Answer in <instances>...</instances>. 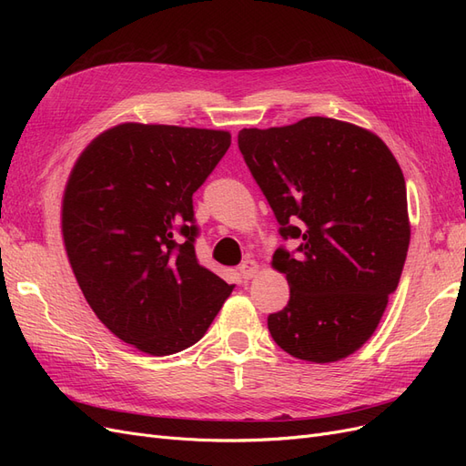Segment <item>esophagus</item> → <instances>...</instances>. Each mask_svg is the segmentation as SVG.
Instances as JSON below:
<instances>
[{
  "label": "esophagus",
  "mask_w": 466,
  "mask_h": 466,
  "mask_svg": "<svg viewBox=\"0 0 466 466\" xmlns=\"http://www.w3.org/2000/svg\"><path fill=\"white\" fill-rule=\"evenodd\" d=\"M238 272H241L243 279H250L258 274V264L255 260H245L241 266H238Z\"/></svg>",
  "instance_id": "obj_1"
}]
</instances>
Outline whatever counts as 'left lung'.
Listing matches in <instances>:
<instances>
[{
    "instance_id": "1",
    "label": "left lung",
    "mask_w": 466,
    "mask_h": 466,
    "mask_svg": "<svg viewBox=\"0 0 466 466\" xmlns=\"http://www.w3.org/2000/svg\"><path fill=\"white\" fill-rule=\"evenodd\" d=\"M238 149L279 235L298 241L272 257L289 301L268 317V330L298 360L348 358L375 332L410 243L397 159L373 132L322 116L245 128Z\"/></svg>"
}]
</instances>
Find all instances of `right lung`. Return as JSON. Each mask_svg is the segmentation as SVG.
<instances>
[{"mask_svg": "<svg viewBox=\"0 0 466 466\" xmlns=\"http://www.w3.org/2000/svg\"><path fill=\"white\" fill-rule=\"evenodd\" d=\"M231 146L223 130L126 122L76 161L62 202L69 264L105 327L151 356L209 329L233 286L196 258L192 194Z\"/></svg>", "mask_w": 466, "mask_h": 466, "instance_id": "obj_1", "label": "right lung"}]
</instances>
